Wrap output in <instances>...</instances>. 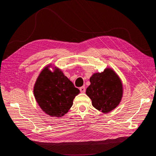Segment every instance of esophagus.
<instances>
[{"mask_svg":"<svg viewBox=\"0 0 156 156\" xmlns=\"http://www.w3.org/2000/svg\"><path fill=\"white\" fill-rule=\"evenodd\" d=\"M79 90H80V91H81V92L84 93V92H85V91H86V88H85V87L83 86V87L79 88Z\"/></svg>","mask_w":156,"mask_h":156,"instance_id":"1","label":"esophagus"}]
</instances>
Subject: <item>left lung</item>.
I'll list each match as a JSON object with an SVG mask.
<instances>
[{
	"mask_svg": "<svg viewBox=\"0 0 156 156\" xmlns=\"http://www.w3.org/2000/svg\"><path fill=\"white\" fill-rule=\"evenodd\" d=\"M90 85L86 94L91 99L92 105L98 111L107 113L115 108L122 97V84L112 69H105L101 73H94L90 79Z\"/></svg>",
	"mask_w": 156,
	"mask_h": 156,
	"instance_id": "8db88e82",
	"label": "left lung"
}]
</instances>
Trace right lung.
<instances>
[{"mask_svg":"<svg viewBox=\"0 0 156 156\" xmlns=\"http://www.w3.org/2000/svg\"><path fill=\"white\" fill-rule=\"evenodd\" d=\"M80 91L59 69L52 72L45 68L37 79L34 94L38 105L47 114L60 117L67 113Z\"/></svg>","mask_w":156,"mask_h":156,"instance_id":"add662e5","label":"right lung"}]
</instances>
